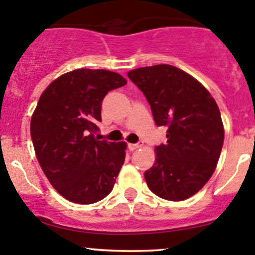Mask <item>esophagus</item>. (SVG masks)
Instances as JSON below:
<instances>
[{
	"instance_id": "1",
	"label": "esophagus",
	"mask_w": 255,
	"mask_h": 255,
	"mask_svg": "<svg viewBox=\"0 0 255 255\" xmlns=\"http://www.w3.org/2000/svg\"><path fill=\"white\" fill-rule=\"evenodd\" d=\"M142 146V144L140 143H135V144H128V148L130 149V150H135V149L140 148Z\"/></svg>"
}]
</instances>
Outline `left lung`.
<instances>
[{
  "mask_svg": "<svg viewBox=\"0 0 255 255\" xmlns=\"http://www.w3.org/2000/svg\"><path fill=\"white\" fill-rule=\"evenodd\" d=\"M128 78L150 105L156 126H165V144L155 148V163L144 173L149 189L161 199L182 201L212 176L223 145L222 118L210 92L175 66L130 70Z\"/></svg>",
  "mask_w": 255,
  "mask_h": 255,
  "instance_id": "obj_1",
  "label": "left lung"
}]
</instances>
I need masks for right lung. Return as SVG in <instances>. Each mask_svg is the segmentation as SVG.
I'll return each instance as SVG.
<instances>
[{
	"instance_id": "1",
	"label": "right lung",
	"mask_w": 255,
	"mask_h": 255,
	"mask_svg": "<svg viewBox=\"0 0 255 255\" xmlns=\"http://www.w3.org/2000/svg\"><path fill=\"white\" fill-rule=\"evenodd\" d=\"M127 84L109 70L78 69L54 80L30 121L35 155L54 189L75 204H95L112 191L125 163L126 143L99 140L101 105Z\"/></svg>"
}]
</instances>
